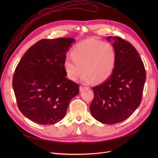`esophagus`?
<instances>
[{"mask_svg": "<svg viewBox=\"0 0 158 158\" xmlns=\"http://www.w3.org/2000/svg\"><path fill=\"white\" fill-rule=\"evenodd\" d=\"M89 89V88H88V87H87V86H80V87H79V90H80V92H83L84 90H86V89Z\"/></svg>", "mask_w": 158, "mask_h": 158, "instance_id": "esophagus-1", "label": "esophagus"}]
</instances>
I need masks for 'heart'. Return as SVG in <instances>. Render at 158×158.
Returning a JSON list of instances; mask_svg holds the SVG:
<instances>
[{
  "label": "heart",
  "mask_w": 158,
  "mask_h": 158,
  "mask_svg": "<svg viewBox=\"0 0 158 158\" xmlns=\"http://www.w3.org/2000/svg\"><path fill=\"white\" fill-rule=\"evenodd\" d=\"M116 64L117 53L111 44L88 39L73 48L72 56L65 58L64 68L72 81H76L83 72L81 80L84 82L100 83L111 76Z\"/></svg>",
  "instance_id": "heart-1"
}]
</instances>
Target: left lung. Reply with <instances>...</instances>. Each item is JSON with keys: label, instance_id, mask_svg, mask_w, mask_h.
<instances>
[{"label": "left lung", "instance_id": "obj_1", "mask_svg": "<svg viewBox=\"0 0 158 158\" xmlns=\"http://www.w3.org/2000/svg\"><path fill=\"white\" fill-rule=\"evenodd\" d=\"M117 53V64L111 76L93 87L94 97L89 106L98 122L114 124L126 120L139 106L146 79L143 61L135 47L118 36H109Z\"/></svg>", "mask_w": 158, "mask_h": 158}]
</instances>
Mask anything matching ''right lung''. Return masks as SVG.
Masks as SVG:
<instances>
[{
    "mask_svg": "<svg viewBox=\"0 0 158 158\" xmlns=\"http://www.w3.org/2000/svg\"><path fill=\"white\" fill-rule=\"evenodd\" d=\"M74 39H43L31 46L17 64L13 88L21 113L41 125L62 120L79 85L67 78L66 54Z\"/></svg>",
    "mask_w": 158,
    "mask_h": 158,
    "instance_id": "right-lung-1",
    "label": "right lung"
}]
</instances>
